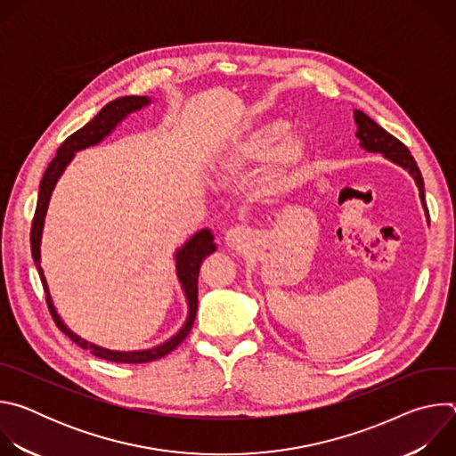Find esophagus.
Listing matches in <instances>:
<instances>
[{
	"label": "esophagus",
	"mask_w": 456,
	"mask_h": 456,
	"mask_svg": "<svg viewBox=\"0 0 456 456\" xmlns=\"http://www.w3.org/2000/svg\"><path fill=\"white\" fill-rule=\"evenodd\" d=\"M250 241H252V234L243 225L231 227L225 232V243H227V247H231L234 250H245L250 245Z\"/></svg>",
	"instance_id": "34e87169"
}]
</instances>
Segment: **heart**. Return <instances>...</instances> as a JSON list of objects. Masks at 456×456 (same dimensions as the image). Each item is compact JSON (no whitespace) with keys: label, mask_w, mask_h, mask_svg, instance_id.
<instances>
[{"label":"heart","mask_w":456,"mask_h":456,"mask_svg":"<svg viewBox=\"0 0 456 456\" xmlns=\"http://www.w3.org/2000/svg\"><path fill=\"white\" fill-rule=\"evenodd\" d=\"M289 124L285 120H271L257 126L247 135L234 141L225 151V166L231 171L243 169L247 166L264 164L273 159L292 162L303 153V141L299 137H289L284 144Z\"/></svg>","instance_id":"1"}]
</instances>
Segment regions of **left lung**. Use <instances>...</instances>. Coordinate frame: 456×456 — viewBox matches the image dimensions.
Masks as SVG:
<instances>
[{"label":"left lung","instance_id":"1","mask_svg":"<svg viewBox=\"0 0 456 456\" xmlns=\"http://www.w3.org/2000/svg\"><path fill=\"white\" fill-rule=\"evenodd\" d=\"M354 118H355V124H357L355 137L361 141V148H364L366 151H371V153H382L387 160H392V162L399 164L401 167H404L406 171H410V175L415 178V183L420 191V200L426 208L424 180H422L420 169H419L415 159L411 157L410 150L399 139H395L392 134H387L384 127H380L364 111L355 110Z\"/></svg>","mask_w":456,"mask_h":456}]
</instances>
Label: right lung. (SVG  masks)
Here are the masks:
<instances>
[{
	"label": "right lung",
	"mask_w": 456,
	"mask_h": 456,
	"mask_svg": "<svg viewBox=\"0 0 456 456\" xmlns=\"http://www.w3.org/2000/svg\"><path fill=\"white\" fill-rule=\"evenodd\" d=\"M151 101L148 97H139V95H126V97H118L111 102H108L86 126H83L81 129H77L76 134H72L67 141H64L59 150L57 155L53 157V160L48 164L43 178H41V185H39V194H37V206H36V215L32 220V229H30V248H32V257L36 262V267L39 271V278L43 283V289L46 292V305L48 310L55 321V324L59 327V330L62 334H67L76 345H79L83 350H88L92 355L111 361V362H127V364H141V362H150V361H157L164 355H167L169 352H173L191 332L194 317H197V310H199V273L202 267L204 259L213 254L216 250V245L213 243V234L209 229H202L194 236H191L185 245L182 248L176 250L175 254V262H176V274L178 280L182 283L185 299H187V319L185 324L180 329V332L176 336H173L169 341H166L160 346L150 348V350H139V352H113V350H106L101 346H95L85 339H81L79 336H76L67 324L61 321V317L55 312V306L52 303L50 292H48V285L41 269V234H43V225H45V216H46V209H48V202L52 197V191L61 176V173L64 171L70 164V160L74 159L76 151H81L88 146H95L99 144L106 135H110L115 126L132 111L141 110L142 106L150 104Z\"/></svg>",
	"instance_id": "obj_1"
}]
</instances>
